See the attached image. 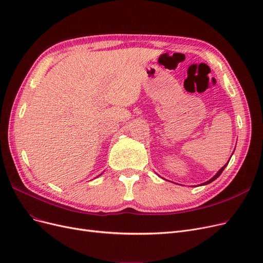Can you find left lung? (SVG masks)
<instances>
[{
  "mask_svg": "<svg viewBox=\"0 0 263 263\" xmlns=\"http://www.w3.org/2000/svg\"><path fill=\"white\" fill-rule=\"evenodd\" d=\"M231 156H232V155H231ZM229 162H230V160H229ZM229 162H228V163H227V164H226V165H224V166H223V167H221V168H220V170H219V171H218V173H217V174H216V175H215V176H214V177H213V178H212V179H209V180H208V181H206V182H204V183H202V185H205V184H208V183H211V182H213V181H214V180H216V179H217V178H218V177H219V176H220V175H221V173H222V172H223V171H224V168H226V167H227V165H228V164H229Z\"/></svg>",
  "mask_w": 263,
  "mask_h": 263,
  "instance_id": "obj_1",
  "label": "left lung"
}]
</instances>
